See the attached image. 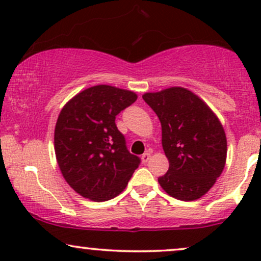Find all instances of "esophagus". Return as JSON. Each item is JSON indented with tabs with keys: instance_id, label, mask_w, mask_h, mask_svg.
Returning a JSON list of instances; mask_svg holds the SVG:
<instances>
[{
	"instance_id": "34e87169",
	"label": "esophagus",
	"mask_w": 261,
	"mask_h": 261,
	"mask_svg": "<svg viewBox=\"0 0 261 261\" xmlns=\"http://www.w3.org/2000/svg\"><path fill=\"white\" fill-rule=\"evenodd\" d=\"M141 160H142L143 163H147V162L151 160V153H148V152H146V153L142 154V157H141Z\"/></svg>"
}]
</instances>
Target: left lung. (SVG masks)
<instances>
[{
  "mask_svg": "<svg viewBox=\"0 0 261 261\" xmlns=\"http://www.w3.org/2000/svg\"><path fill=\"white\" fill-rule=\"evenodd\" d=\"M143 100L162 125V146L169 169L158 178L168 195L194 201L205 195L221 175L227 158V139L216 114L182 87L145 93Z\"/></svg>",
  "mask_w": 261,
  "mask_h": 261,
  "instance_id": "1",
  "label": "left lung"
}]
</instances>
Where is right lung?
<instances>
[{"instance_id":"obj_1","label":"right lung","mask_w":261,"mask_h":261,"mask_svg":"<svg viewBox=\"0 0 261 261\" xmlns=\"http://www.w3.org/2000/svg\"><path fill=\"white\" fill-rule=\"evenodd\" d=\"M137 99L136 93L93 86L68 100L56 121V161L67 184L92 201L118 196L141 160L126 148L115 116Z\"/></svg>"}]
</instances>
